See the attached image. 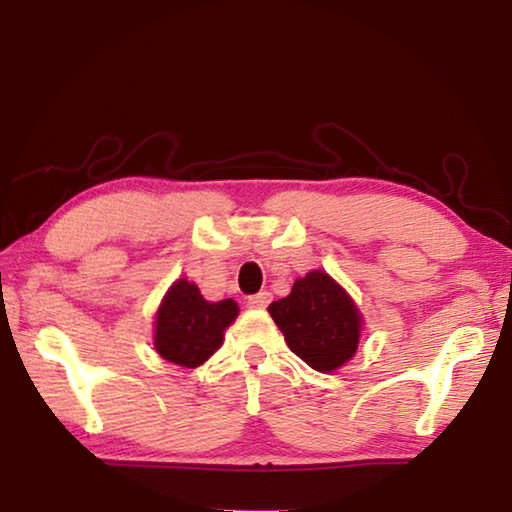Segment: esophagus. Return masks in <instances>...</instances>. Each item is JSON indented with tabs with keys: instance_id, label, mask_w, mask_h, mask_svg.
<instances>
[{
	"instance_id": "esophagus-1",
	"label": "esophagus",
	"mask_w": 512,
	"mask_h": 512,
	"mask_svg": "<svg viewBox=\"0 0 512 512\" xmlns=\"http://www.w3.org/2000/svg\"><path fill=\"white\" fill-rule=\"evenodd\" d=\"M268 302H271V293L268 291H259V293H255V296L248 298V305L253 309H266Z\"/></svg>"
}]
</instances>
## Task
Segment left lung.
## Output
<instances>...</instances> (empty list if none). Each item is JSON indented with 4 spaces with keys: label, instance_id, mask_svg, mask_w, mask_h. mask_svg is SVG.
Segmentation results:
<instances>
[{
    "label": "left lung",
    "instance_id": "8db88e82",
    "mask_svg": "<svg viewBox=\"0 0 512 512\" xmlns=\"http://www.w3.org/2000/svg\"><path fill=\"white\" fill-rule=\"evenodd\" d=\"M268 314L282 329L291 352L318 372L336 370L357 352L359 311L323 271L296 280L287 298L271 302Z\"/></svg>",
    "mask_w": 512,
    "mask_h": 512
}]
</instances>
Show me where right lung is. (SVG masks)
<instances>
[{
    "label": "right lung",
    "mask_w": 512,
    "mask_h": 512,
    "mask_svg": "<svg viewBox=\"0 0 512 512\" xmlns=\"http://www.w3.org/2000/svg\"><path fill=\"white\" fill-rule=\"evenodd\" d=\"M237 314L235 300L207 302L194 282L180 277L155 316V350L178 366H201L221 348L225 327Z\"/></svg>",
    "instance_id": "add662e5"
}]
</instances>
